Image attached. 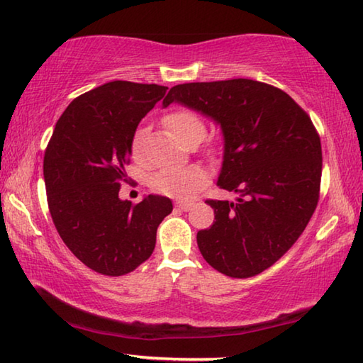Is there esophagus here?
<instances>
[{
  "instance_id": "obj_1",
  "label": "esophagus",
  "mask_w": 363,
  "mask_h": 363,
  "mask_svg": "<svg viewBox=\"0 0 363 363\" xmlns=\"http://www.w3.org/2000/svg\"><path fill=\"white\" fill-rule=\"evenodd\" d=\"M192 206H194V201H176V208L181 211L192 210Z\"/></svg>"
}]
</instances>
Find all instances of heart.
Returning a JSON list of instances; mask_svg holds the SVG:
<instances>
[{
    "label": "heart",
    "instance_id": "heart-1",
    "mask_svg": "<svg viewBox=\"0 0 363 363\" xmlns=\"http://www.w3.org/2000/svg\"><path fill=\"white\" fill-rule=\"evenodd\" d=\"M164 125L174 134L179 143H184L194 134H205V121L201 116L190 108H179L164 116ZM145 133L138 130L131 140V155L136 162H140V149H143ZM208 177L203 169L196 167H167L158 169L152 177V189L158 194L174 196V199H189L196 190L205 187Z\"/></svg>",
    "mask_w": 363,
    "mask_h": 363
}]
</instances>
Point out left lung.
Listing matches in <instances>:
<instances>
[{"instance_id": "8db88e82", "label": "left lung", "mask_w": 363, "mask_h": 363, "mask_svg": "<svg viewBox=\"0 0 363 363\" xmlns=\"http://www.w3.org/2000/svg\"><path fill=\"white\" fill-rule=\"evenodd\" d=\"M173 102L220 126L218 186L237 194L235 201L206 200L216 220L196 233L200 253L229 277L261 274L293 247L315 211L322 145L309 115L281 89L248 78L177 84L163 107Z\"/></svg>"}]
</instances>
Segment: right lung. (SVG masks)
<instances>
[{"mask_svg":"<svg viewBox=\"0 0 363 363\" xmlns=\"http://www.w3.org/2000/svg\"><path fill=\"white\" fill-rule=\"evenodd\" d=\"M167 86L110 82L70 102L43 163L49 213L60 238L84 266L118 277L149 259L157 229L173 211L167 196L138 205L118 196L139 121Z\"/></svg>","mask_w":363,"mask_h":363,"instance_id":"1","label":"right lung"}]
</instances>
